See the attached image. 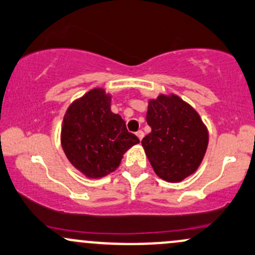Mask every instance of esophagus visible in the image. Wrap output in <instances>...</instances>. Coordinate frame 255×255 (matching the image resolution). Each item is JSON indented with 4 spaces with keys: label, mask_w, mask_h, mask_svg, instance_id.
<instances>
[{
    "label": "esophagus",
    "mask_w": 255,
    "mask_h": 255,
    "mask_svg": "<svg viewBox=\"0 0 255 255\" xmlns=\"http://www.w3.org/2000/svg\"><path fill=\"white\" fill-rule=\"evenodd\" d=\"M135 134H136V136L139 137L140 141H141V139H142V137H144V131H142V130H137Z\"/></svg>",
    "instance_id": "obj_1"
}]
</instances>
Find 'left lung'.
<instances>
[{
	"label": "left lung",
	"mask_w": 255,
	"mask_h": 255,
	"mask_svg": "<svg viewBox=\"0 0 255 255\" xmlns=\"http://www.w3.org/2000/svg\"><path fill=\"white\" fill-rule=\"evenodd\" d=\"M146 121L151 133L141 144L158 176L181 182L194 174L209 145V131L194 108L176 95H159L148 101Z\"/></svg>",
	"instance_id": "left-lung-1"
}]
</instances>
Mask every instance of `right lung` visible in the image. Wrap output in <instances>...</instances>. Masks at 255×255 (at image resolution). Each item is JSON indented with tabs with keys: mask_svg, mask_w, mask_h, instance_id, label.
Returning <instances> with one entry per match:
<instances>
[{
	"mask_svg": "<svg viewBox=\"0 0 255 255\" xmlns=\"http://www.w3.org/2000/svg\"><path fill=\"white\" fill-rule=\"evenodd\" d=\"M139 144L126 122L111 111V96L93 89L69 105L63 118L61 145L75 169L89 178L115 171L125 152Z\"/></svg>",
	"mask_w": 255,
	"mask_h": 255,
	"instance_id": "right-lung-1",
	"label": "right lung"
}]
</instances>
